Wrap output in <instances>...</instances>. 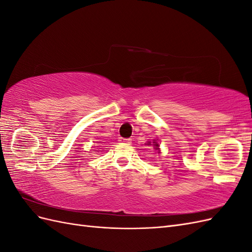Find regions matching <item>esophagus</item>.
I'll list each match as a JSON object with an SVG mask.
<instances>
[{
    "instance_id": "esophagus-1",
    "label": "esophagus",
    "mask_w": 252,
    "mask_h": 252,
    "mask_svg": "<svg viewBox=\"0 0 252 252\" xmlns=\"http://www.w3.org/2000/svg\"><path fill=\"white\" fill-rule=\"evenodd\" d=\"M122 143H125V144H130L131 143V140L130 139H121L120 140Z\"/></svg>"
}]
</instances>
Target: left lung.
Returning <instances> with one entry per match:
<instances>
[{"instance_id":"left-lung-1","label":"left lung","mask_w":252,"mask_h":252,"mask_svg":"<svg viewBox=\"0 0 252 252\" xmlns=\"http://www.w3.org/2000/svg\"><path fill=\"white\" fill-rule=\"evenodd\" d=\"M158 141V139H155L152 141H147L146 145H148V146H152L154 147V149H156L158 152V154H161V149H159V144Z\"/></svg>"}]
</instances>
